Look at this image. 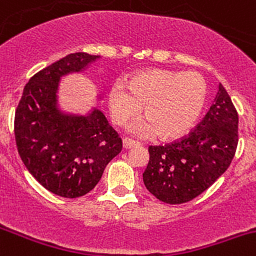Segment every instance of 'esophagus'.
Here are the masks:
<instances>
[{
  "mask_svg": "<svg viewBox=\"0 0 256 256\" xmlns=\"http://www.w3.org/2000/svg\"><path fill=\"white\" fill-rule=\"evenodd\" d=\"M122 145H124V148H132V146L138 145V141L132 140V138H125L122 140Z\"/></svg>",
  "mask_w": 256,
  "mask_h": 256,
  "instance_id": "esophagus-1",
  "label": "esophagus"
}]
</instances>
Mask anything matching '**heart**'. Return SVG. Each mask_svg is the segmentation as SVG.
<instances>
[{
    "instance_id": "heart-1",
    "label": "heart",
    "mask_w": 256,
    "mask_h": 256,
    "mask_svg": "<svg viewBox=\"0 0 256 256\" xmlns=\"http://www.w3.org/2000/svg\"><path fill=\"white\" fill-rule=\"evenodd\" d=\"M206 100V82L198 72L150 68L135 74L108 90V108L114 122L122 126L142 106L146 118L130 130L138 135L158 131L162 138L182 135L194 125Z\"/></svg>"
}]
</instances>
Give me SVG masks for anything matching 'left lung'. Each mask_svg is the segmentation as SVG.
<instances>
[{
  "mask_svg": "<svg viewBox=\"0 0 256 256\" xmlns=\"http://www.w3.org/2000/svg\"><path fill=\"white\" fill-rule=\"evenodd\" d=\"M239 116L222 84L214 104L188 135L148 146L142 174L151 194L166 204H184L209 188L232 164L238 148Z\"/></svg>",
  "mask_w": 256,
  "mask_h": 256,
  "instance_id": "left-lung-1",
  "label": "left lung"
}]
</instances>
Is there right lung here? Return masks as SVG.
I'll use <instances>...</instances> for the list:
<instances>
[{"instance_id":"right-lung-1","label":"right lung","mask_w":256,"mask_h":256,"mask_svg":"<svg viewBox=\"0 0 256 256\" xmlns=\"http://www.w3.org/2000/svg\"><path fill=\"white\" fill-rule=\"evenodd\" d=\"M98 56L76 52L34 74L14 112L20 158L46 190L68 199L90 192L106 165L122 150V140L98 108L68 115L57 108L62 76L81 72Z\"/></svg>"}]
</instances>
